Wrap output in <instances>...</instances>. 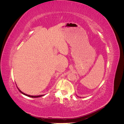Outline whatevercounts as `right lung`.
I'll return each instance as SVG.
<instances>
[{"label": "right lung", "instance_id": "1", "mask_svg": "<svg viewBox=\"0 0 124 124\" xmlns=\"http://www.w3.org/2000/svg\"><path fill=\"white\" fill-rule=\"evenodd\" d=\"M17 87V86H16ZM17 89H18V91H19L22 93H23V95H26V96H28V97H32V98H38V97H41V96H44L43 95H39V96H31V95H27V94H26V93H23L22 92H21L20 90L18 89V88L17 87Z\"/></svg>", "mask_w": 124, "mask_h": 124}]
</instances>
